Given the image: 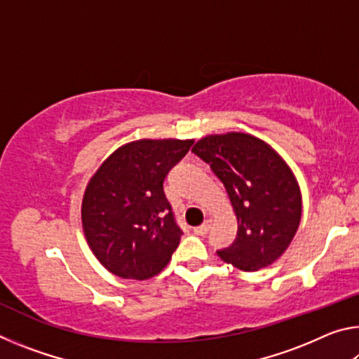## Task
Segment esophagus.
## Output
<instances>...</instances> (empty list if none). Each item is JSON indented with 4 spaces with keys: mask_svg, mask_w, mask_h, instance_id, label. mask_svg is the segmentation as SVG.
I'll use <instances>...</instances> for the list:
<instances>
[{
    "mask_svg": "<svg viewBox=\"0 0 359 359\" xmlns=\"http://www.w3.org/2000/svg\"><path fill=\"white\" fill-rule=\"evenodd\" d=\"M210 220H205L203 224H199V226H196L194 228L193 231H194V234H198V236H204V234H208L209 233V229H210Z\"/></svg>",
    "mask_w": 359,
    "mask_h": 359,
    "instance_id": "esophagus-1",
    "label": "esophagus"
}]
</instances>
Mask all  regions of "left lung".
Listing matches in <instances>:
<instances>
[{
  "mask_svg": "<svg viewBox=\"0 0 359 359\" xmlns=\"http://www.w3.org/2000/svg\"><path fill=\"white\" fill-rule=\"evenodd\" d=\"M191 151L223 182L238 218V236L218 257L245 272L280 258L302 214L299 185L287 161L263 139L234 131L199 139Z\"/></svg>",
  "mask_w": 359,
  "mask_h": 359,
  "instance_id": "8db88e82",
  "label": "left lung"
}]
</instances>
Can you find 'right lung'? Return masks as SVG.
Returning a JSON list of instances; mask_svg holds the SVG:
<instances>
[{"mask_svg": "<svg viewBox=\"0 0 359 359\" xmlns=\"http://www.w3.org/2000/svg\"><path fill=\"white\" fill-rule=\"evenodd\" d=\"M193 139H139L109 155L82 199L88 247L109 272L145 280L165 269L184 234L166 199V175Z\"/></svg>", "mask_w": 359, "mask_h": 359, "instance_id": "obj_1", "label": "right lung"}]
</instances>
